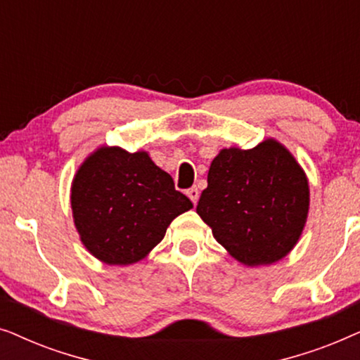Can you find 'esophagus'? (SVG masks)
<instances>
[{
	"instance_id": "esophagus-1",
	"label": "esophagus",
	"mask_w": 360,
	"mask_h": 360,
	"mask_svg": "<svg viewBox=\"0 0 360 360\" xmlns=\"http://www.w3.org/2000/svg\"><path fill=\"white\" fill-rule=\"evenodd\" d=\"M186 195H188V198L193 201V203H196V201H198V198H200V190L196 188V186H191V188L186 190Z\"/></svg>"
}]
</instances>
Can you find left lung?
Returning a JSON list of instances; mask_svg holds the SVG:
<instances>
[{
    "label": "left lung",
    "mask_w": 360,
    "mask_h": 360,
    "mask_svg": "<svg viewBox=\"0 0 360 360\" xmlns=\"http://www.w3.org/2000/svg\"><path fill=\"white\" fill-rule=\"evenodd\" d=\"M309 206L304 172L277 141L223 149L211 162L196 213L245 265L277 262L302 236Z\"/></svg>",
    "instance_id": "left-lung-1"
}]
</instances>
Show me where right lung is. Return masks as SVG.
<instances>
[{
    "mask_svg": "<svg viewBox=\"0 0 360 360\" xmlns=\"http://www.w3.org/2000/svg\"><path fill=\"white\" fill-rule=\"evenodd\" d=\"M190 208L193 203L147 152L101 147L73 179L72 210L82 243L110 265L144 259Z\"/></svg>",
    "mask_w": 360,
    "mask_h": 360,
    "instance_id": "right-lung-1",
    "label": "right lung"
}]
</instances>
